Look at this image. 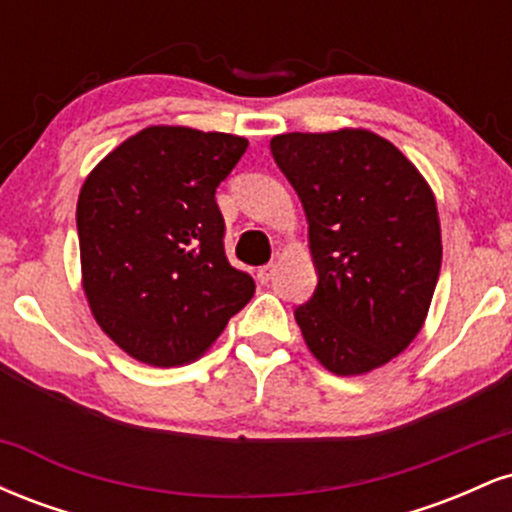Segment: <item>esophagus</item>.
<instances>
[{
    "instance_id": "1",
    "label": "esophagus",
    "mask_w": 512,
    "mask_h": 512,
    "mask_svg": "<svg viewBox=\"0 0 512 512\" xmlns=\"http://www.w3.org/2000/svg\"><path fill=\"white\" fill-rule=\"evenodd\" d=\"M272 276H274V264H264V267L257 269V281H260V284H269Z\"/></svg>"
}]
</instances>
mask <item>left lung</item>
I'll return each instance as SVG.
<instances>
[{
	"instance_id": "left-lung-1",
	"label": "left lung",
	"mask_w": 512,
	"mask_h": 512,
	"mask_svg": "<svg viewBox=\"0 0 512 512\" xmlns=\"http://www.w3.org/2000/svg\"><path fill=\"white\" fill-rule=\"evenodd\" d=\"M269 149L308 219L317 286L293 313L305 344L337 375L385 366L421 332L438 284L431 187L368 129L279 134Z\"/></svg>"
}]
</instances>
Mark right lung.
Returning a JSON list of instances; mask_svg holds the SVG:
<instances>
[{"instance_id":"right-lung-1","label":"right lung","mask_w":512,"mask_h":512,"mask_svg":"<svg viewBox=\"0 0 512 512\" xmlns=\"http://www.w3.org/2000/svg\"><path fill=\"white\" fill-rule=\"evenodd\" d=\"M248 139L146 127L91 170L76 204L81 276L101 330L137 361H195L255 293L223 250L216 187Z\"/></svg>"}]
</instances>
